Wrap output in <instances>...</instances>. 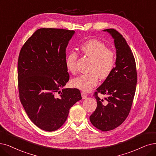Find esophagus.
Here are the masks:
<instances>
[{
  "instance_id": "esophagus-1",
  "label": "esophagus",
  "mask_w": 156,
  "mask_h": 156,
  "mask_svg": "<svg viewBox=\"0 0 156 156\" xmlns=\"http://www.w3.org/2000/svg\"><path fill=\"white\" fill-rule=\"evenodd\" d=\"M81 96H82V98L83 99H85L87 96H88V93H87L86 92H84V91H82L81 92Z\"/></svg>"
}]
</instances>
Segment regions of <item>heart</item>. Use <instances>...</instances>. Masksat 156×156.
<instances>
[{
  "mask_svg": "<svg viewBox=\"0 0 156 156\" xmlns=\"http://www.w3.org/2000/svg\"><path fill=\"white\" fill-rule=\"evenodd\" d=\"M83 54L91 60L89 73L81 74L72 80L73 87L84 91H88L97 84L98 77L107 79L113 72L116 62L115 54L106 45L97 40H90L80 47ZM77 54L71 51L65 59L66 69L70 73L76 71Z\"/></svg>",
  "mask_w": 156,
  "mask_h": 156,
  "instance_id": "1",
  "label": "heart"
}]
</instances>
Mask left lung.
Listing matches in <instances>:
<instances>
[{"instance_id": "obj_1", "label": "left lung", "mask_w": 156, "mask_h": 156, "mask_svg": "<svg viewBox=\"0 0 156 156\" xmlns=\"http://www.w3.org/2000/svg\"><path fill=\"white\" fill-rule=\"evenodd\" d=\"M103 30L114 39L115 66L95 92L97 106L90 120L98 129L108 131L120 126L129 115L136 91L137 72L133 54L122 35L114 29ZM98 92L108 97L104 99L99 98Z\"/></svg>"}]
</instances>
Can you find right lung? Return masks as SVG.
<instances>
[{"mask_svg":"<svg viewBox=\"0 0 156 156\" xmlns=\"http://www.w3.org/2000/svg\"><path fill=\"white\" fill-rule=\"evenodd\" d=\"M74 34L63 29H39L25 43L18 57L20 102L30 120L46 131L63 126L70 109L82 99L78 89L63 88L69 80L66 48Z\"/></svg>","mask_w":156,"mask_h":156,"instance_id":"right-lung-1","label":"right lung"}]
</instances>
